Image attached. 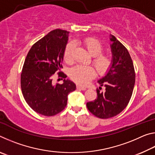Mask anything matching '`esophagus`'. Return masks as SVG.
I'll return each instance as SVG.
<instances>
[{"instance_id":"1","label":"esophagus","mask_w":155,"mask_h":155,"mask_svg":"<svg viewBox=\"0 0 155 155\" xmlns=\"http://www.w3.org/2000/svg\"><path fill=\"white\" fill-rule=\"evenodd\" d=\"M77 89H79V90H83V91H85V90H87V89H86V87H82V86H81V85H77Z\"/></svg>"}]
</instances>
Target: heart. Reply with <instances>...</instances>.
Returning a JSON list of instances; mask_svg holds the SVG:
<instances>
[{"label":"heart","instance_id":"1","mask_svg":"<svg viewBox=\"0 0 155 155\" xmlns=\"http://www.w3.org/2000/svg\"><path fill=\"white\" fill-rule=\"evenodd\" d=\"M84 48L93 56L92 64L99 75H104L108 72L113 65V60L107 54L102 53L103 46L97 39L86 38L78 41ZM75 44L70 41L65 46L64 52V60L68 64L74 61V52ZM70 77L77 84L86 85L91 80L95 77L96 71L94 68L90 65H78L73 67L70 71Z\"/></svg>","mask_w":155,"mask_h":155}]
</instances>
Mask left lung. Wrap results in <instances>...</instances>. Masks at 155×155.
Segmentation results:
<instances>
[{
	"label": "left lung",
	"mask_w": 155,
	"mask_h": 155,
	"mask_svg": "<svg viewBox=\"0 0 155 155\" xmlns=\"http://www.w3.org/2000/svg\"><path fill=\"white\" fill-rule=\"evenodd\" d=\"M113 65L105 77L98 83L105 87L104 92L97 91V98L87 103L89 111L101 119L118 115L129 103L135 82L134 65L127 48L111 35ZM101 87H99L101 89Z\"/></svg>",
	"instance_id": "obj_1"
}]
</instances>
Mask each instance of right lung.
Listing matches in <instances>:
<instances>
[{
  "label": "right lung",
  "instance_id": "right-lung-1",
  "mask_svg": "<svg viewBox=\"0 0 155 155\" xmlns=\"http://www.w3.org/2000/svg\"><path fill=\"white\" fill-rule=\"evenodd\" d=\"M68 38V31H51L33 44L23 65L20 76L22 95L34 111L45 116L62 111L67 105L68 95L76 90L75 84L68 79H64L63 84L52 81L59 70L58 77H67L60 70Z\"/></svg>",
  "mask_w": 155,
  "mask_h": 155
}]
</instances>
